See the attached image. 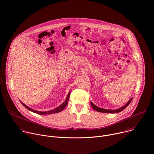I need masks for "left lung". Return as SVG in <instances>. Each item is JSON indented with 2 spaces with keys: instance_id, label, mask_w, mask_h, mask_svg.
<instances>
[{
  "instance_id": "left-lung-1",
  "label": "left lung",
  "mask_w": 154,
  "mask_h": 154,
  "mask_svg": "<svg viewBox=\"0 0 154 154\" xmlns=\"http://www.w3.org/2000/svg\"><path fill=\"white\" fill-rule=\"evenodd\" d=\"M133 99V98L130 99V100L122 107L119 108V109H114V110H112V109H103V108H99L96 105H94L92 102H91V106L93 107V108L94 109V110L98 112H101V113H119L121 111H122L123 109H124L131 102V100Z\"/></svg>"
}]
</instances>
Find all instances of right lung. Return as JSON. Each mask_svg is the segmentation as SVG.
<instances>
[{
    "label": "right lung",
    "instance_id": "add662e5",
    "mask_svg": "<svg viewBox=\"0 0 154 154\" xmlns=\"http://www.w3.org/2000/svg\"><path fill=\"white\" fill-rule=\"evenodd\" d=\"M69 96H70V92H69L68 93V95L66 97V99L65 101L61 104L59 106L57 107L56 108L54 109H52V110H50V111H48V112H38V111H36V110H33V109L28 107L27 105H26L24 103H22V104H23L26 108H27L29 110L35 113H37L38 115H51V114H53V113H58V112H61L63 109L66 106L67 104H68V100H69Z\"/></svg>",
    "mask_w": 154,
    "mask_h": 154
}]
</instances>
